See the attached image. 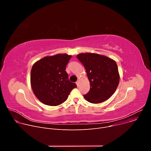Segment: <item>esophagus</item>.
Segmentation results:
<instances>
[{
	"instance_id": "34e87169",
	"label": "esophagus",
	"mask_w": 151,
	"mask_h": 151,
	"mask_svg": "<svg viewBox=\"0 0 151 151\" xmlns=\"http://www.w3.org/2000/svg\"><path fill=\"white\" fill-rule=\"evenodd\" d=\"M76 83L77 86H78V84H79V81H76Z\"/></svg>"
}]
</instances>
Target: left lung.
I'll return each instance as SVG.
<instances>
[{
  "mask_svg": "<svg viewBox=\"0 0 151 151\" xmlns=\"http://www.w3.org/2000/svg\"><path fill=\"white\" fill-rule=\"evenodd\" d=\"M76 57L85 67L90 84L89 92L83 96L85 99L94 104L109 99L119 82L115 61L95 53H81Z\"/></svg>",
  "mask_w": 151,
  "mask_h": 151,
  "instance_id": "left-lung-1",
  "label": "left lung"
}]
</instances>
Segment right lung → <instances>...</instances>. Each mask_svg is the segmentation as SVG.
<instances>
[{
    "label": "right lung",
    "instance_id": "1",
    "mask_svg": "<svg viewBox=\"0 0 151 151\" xmlns=\"http://www.w3.org/2000/svg\"><path fill=\"white\" fill-rule=\"evenodd\" d=\"M72 56L58 54L47 56L32 66L30 83L38 100L45 104L58 106L65 101L77 86L70 82L66 67Z\"/></svg>",
    "mask_w": 151,
    "mask_h": 151
}]
</instances>
